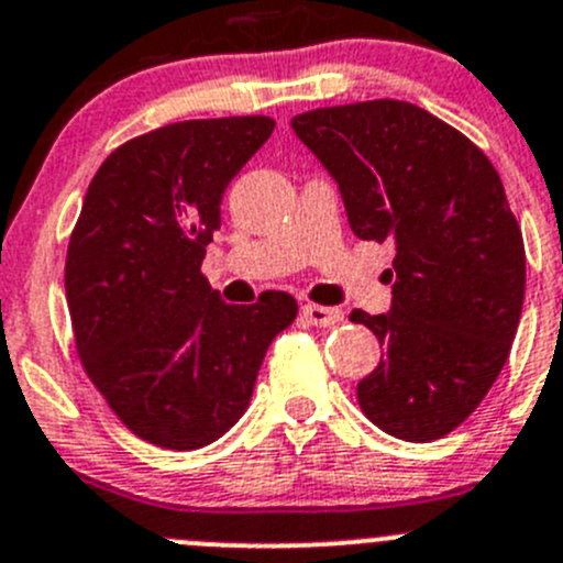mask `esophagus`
Instances as JSON below:
<instances>
[{
	"label": "esophagus",
	"instance_id": "obj_1",
	"mask_svg": "<svg viewBox=\"0 0 563 563\" xmlns=\"http://www.w3.org/2000/svg\"><path fill=\"white\" fill-rule=\"evenodd\" d=\"M302 319L313 328H330V324H339L344 319V311L324 306H302Z\"/></svg>",
	"mask_w": 563,
	"mask_h": 563
}]
</instances>
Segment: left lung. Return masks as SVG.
<instances>
[{
  "label": "left lung",
  "instance_id": "1",
  "mask_svg": "<svg viewBox=\"0 0 563 563\" xmlns=\"http://www.w3.org/2000/svg\"><path fill=\"white\" fill-rule=\"evenodd\" d=\"M291 128L353 233L397 246L391 308L350 313L383 346L361 411L397 439H441L481 406L522 317L525 244L500 175L466 135L397 99L308 110Z\"/></svg>",
  "mask_w": 563,
  "mask_h": 563
}]
</instances>
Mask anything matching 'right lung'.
<instances>
[{
    "instance_id": "right-lung-1",
    "label": "right lung",
    "mask_w": 563,
    "mask_h": 563,
    "mask_svg": "<svg viewBox=\"0 0 563 563\" xmlns=\"http://www.w3.org/2000/svg\"><path fill=\"white\" fill-rule=\"evenodd\" d=\"M269 115L166 124L99 166L68 241L77 353L113 413L150 444L199 450L246 411L291 294L228 306L202 277L224 188L269 141Z\"/></svg>"
}]
</instances>
